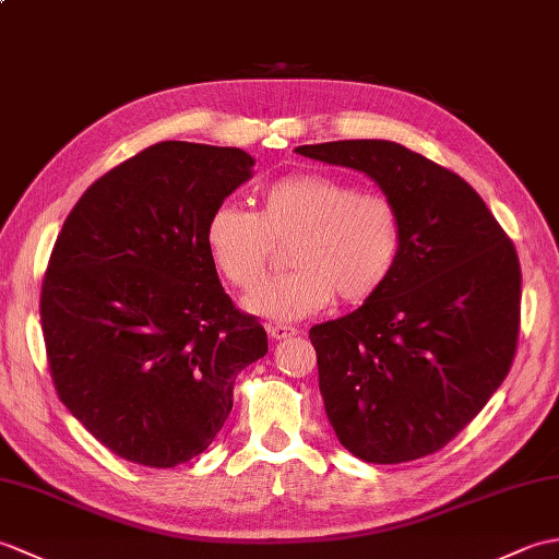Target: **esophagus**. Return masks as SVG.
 <instances>
[{
  "label": "esophagus",
  "instance_id": "34e87169",
  "mask_svg": "<svg viewBox=\"0 0 559 559\" xmlns=\"http://www.w3.org/2000/svg\"><path fill=\"white\" fill-rule=\"evenodd\" d=\"M295 334H298V329H295V326H286V324H271V326H269V336H271L273 341L290 338V336H295Z\"/></svg>",
  "mask_w": 559,
  "mask_h": 559
}]
</instances>
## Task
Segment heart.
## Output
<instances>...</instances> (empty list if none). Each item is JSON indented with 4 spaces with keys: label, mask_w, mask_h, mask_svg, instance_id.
Listing matches in <instances>:
<instances>
[{
    "label": "heart",
    "mask_w": 559,
    "mask_h": 559,
    "mask_svg": "<svg viewBox=\"0 0 559 559\" xmlns=\"http://www.w3.org/2000/svg\"><path fill=\"white\" fill-rule=\"evenodd\" d=\"M288 240L293 269L245 298L249 312L271 322H298L324 310L336 293L343 302H362L382 290L401 257V213L382 192L298 173L264 187L259 213L225 201L204 228L213 264L245 290L264 278L273 245Z\"/></svg>",
    "instance_id": "heart-1"
}]
</instances>
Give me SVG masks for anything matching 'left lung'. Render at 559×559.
I'll use <instances>...</instances> for the list:
<instances>
[{
	"mask_svg": "<svg viewBox=\"0 0 559 559\" xmlns=\"http://www.w3.org/2000/svg\"><path fill=\"white\" fill-rule=\"evenodd\" d=\"M295 151L365 173L403 225L384 288L310 329L326 418L338 442L367 463L435 454L476 418L512 367L516 249L466 180L394 141Z\"/></svg>",
	"mask_w": 559,
	"mask_h": 559,
	"instance_id": "left-lung-1",
	"label": "left lung"
}]
</instances>
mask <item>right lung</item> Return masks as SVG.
<instances>
[{
	"label": "right lung",
	"instance_id": "add662e5",
	"mask_svg": "<svg viewBox=\"0 0 559 559\" xmlns=\"http://www.w3.org/2000/svg\"><path fill=\"white\" fill-rule=\"evenodd\" d=\"M242 148L160 141L93 182L57 235L40 322L69 413L117 456L173 468L233 408L266 331L235 310L204 242L211 211L252 177Z\"/></svg>",
	"mask_w": 559,
	"mask_h": 559
}]
</instances>
